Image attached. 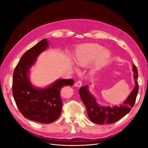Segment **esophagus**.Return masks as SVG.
Instances as JSON below:
<instances>
[{"mask_svg": "<svg viewBox=\"0 0 148 148\" xmlns=\"http://www.w3.org/2000/svg\"><path fill=\"white\" fill-rule=\"evenodd\" d=\"M82 82L81 81V80H78V81L75 83V85L77 87H80L82 86Z\"/></svg>", "mask_w": 148, "mask_h": 148, "instance_id": "esophagus-1", "label": "esophagus"}]
</instances>
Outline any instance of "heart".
Segmentation results:
<instances>
[{
  "label": "heart",
  "mask_w": 148,
  "mask_h": 148,
  "mask_svg": "<svg viewBox=\"0 0 148 148\" xmlns=\"http://www.w3.org/2000/svg\"><path fill=\"white\" fill-rule=\"evenodd\" d=\"M102 49V47L97 44L83 45L78 49L76 56V62L78 65L84 66L89 64L96 57L95 66L92 70L95 71L105 65L111 58V53L108 50Z\"/></svg>",
  "instance_id": "obj_1"
}]
</instances>
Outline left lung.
<instances>
[{
    "mask_svg": "<svg viewBox=\"0 0 148 148\" xmlns=\"http://www.w3.org/2000/svg\"><path fill=\"white\" fill-rule=\"evenodd\" d=\"M133 78L135 86L130 94L123 104L115 106H101L97 102L96 99L89 91L88 86L80 88L79 96L86 107L88 117L92 122L99 124H111L117 122L126 115L135 104L138 92V70L135 65H133Z\"/></svg>",
    "mask_w": 148,
    "mask_h": 148,
    "instance_id": "1",
    "label": "left lung"
}]
</instances>
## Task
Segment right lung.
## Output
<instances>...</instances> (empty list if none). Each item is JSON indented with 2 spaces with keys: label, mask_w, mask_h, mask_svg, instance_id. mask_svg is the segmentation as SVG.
Returning <instances> with one entry per match:
<instances>
[{
  "label": "right lung",
  "mask_w": 148,
  "mask_h": 148,
  "mask_svg": "<svg viewBox=\"0 0 148 148\" xmlns=\"http://www.w3.org/2000/svg\"><path fill=\"white\" fill-rule=\"evenodd\" d=\"M48 46L47 40L43 39L29 49L21 57L13 75L12 93L18 109L25 118L41 123H51L60 117L61 89L74 84L72 79H57L45 88H36L31 84L29 69Z\"/></svg>",
  "instance_id": "obj_1"
}]
</instances>
